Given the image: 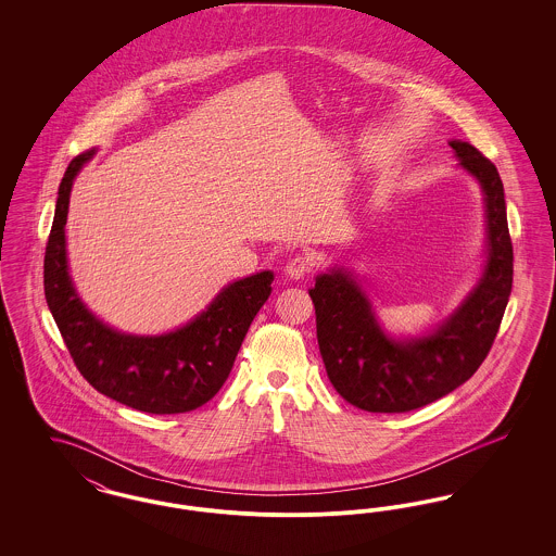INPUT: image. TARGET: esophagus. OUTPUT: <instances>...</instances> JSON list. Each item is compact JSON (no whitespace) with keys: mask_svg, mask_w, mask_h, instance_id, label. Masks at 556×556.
<instances>
[{"mask_svg":"<svg viewBox=\"0 0 556 556\" xmlns=\"http://www.w3.org/2000/svg\"><path fill=\"white\" fill-rule=\"evenodd\" d=\"M311 270H313V258L311 256H293V258H290V263L286 265V275L290 279H295V281L306 277Z\"/></svg>","mask_w":556,"mask_h":556,"instance_id":"obj_1","label":"esophagus"}]
</instances>
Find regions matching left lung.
Listing matches in <instances>:
<instances>
[{
  "mask_svg": "<svg viewBox=\"0 0 556 556\" xmlns=\"http://www.w3.org/2000/svg\"><path fill=\"white\" fill-rule=\"evenodd\" d=\"M458 166L485 204V261L473 290L424 336H390L369 293L344 266H331L308 290L327 377L345 402L369 413H406L446 396L483 363L513 288V243L496 166L467 141L452 139Z\"/></svg>",
  "mask_w": 556,
  "mask_h": 556,
  "instance_id": "obj_1",
  "label": "left lung"
}]
</instances>
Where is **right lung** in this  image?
I'll return each mask as SVG.
<instances>
[{"label":"right lung","instance_id":"1","mask_svg":"<svg viewBox=\"0 0 556 556\" xmlns=\"http://www.w3.org/2000/svg\"><path fill=\"white\" fill-rule=\"evenodd\" d=\"M96 156L73 160L58 189L52 231L43 261L46 300L80 375L104 396L152 415L195 410L223 388L241 342L263 308L273 270L231 281L184 327L160 336H135L110 327L79 298L68 270L66 218L73 184Z\"/></svg>","mask_w":556,"mask_h":556}]
</instances>
